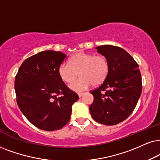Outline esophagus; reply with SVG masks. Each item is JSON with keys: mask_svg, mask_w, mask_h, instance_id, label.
<instances>
[{"mask_svg": "<svg viewBox=\"0 0 160 160\" xmlns=\"http://www.w3.org/2000/svg\"><path fill=\"white\" fill-rule=\"evenodd\" d=\"M83 94H84V93H78V97L79 98H81Z\"/></svg>", "mask_w": 160, "mask_h": 160, "instance_id": "esophagus-1", "label": "esophagus"}]
</instances>
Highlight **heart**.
<instances>
[{"label":"heart","mask_w":160,"mask_h":160,"mask_svg":"<svg viewBox=\"0 0 160 160\" xmlns=\"http://www.w3.org/2000/svg\"><path fill=\"white\" fill-rule=\"evenodd\" d=\"M78 72L80 78L68 86L70 89L77 92L86 90L92 84H102L109 72L108 60L103 55L78 52L70 58L69 63L63 62L58 68L60 78L65 82L74 80Z\"/></svg>","instance_id":"b5f03b06"}]
</instances>
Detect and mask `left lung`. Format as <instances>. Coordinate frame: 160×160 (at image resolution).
I'll use <instances>...</instances> for the list:
<instances>
[{
	"mask_svg": "<svg viewBox=\"0 0 160 160\" xmlns=\"http://www.w3.org/2000/svg\"><path fill=\"white\" fill-rule=\"evenodd\" d=\"M109 62V72L102 84L90 92L94 101L89 106L92 118L106 125H116L133 112L142 92V78L134 58L122 48L97 46Z\"/></svg>",
	"mask_w": 160,
	"mask_h": 160,
	"instance_id": "obj_1",
	"label": "left lung"
}]
</instances>
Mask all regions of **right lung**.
I'll use <instances>...</instances> for the list:
<instances>
[{
  "label": "right lung",
  "instance_id": "add662e5",
  "mask_svg": "<svg viewBox=\"0 0 160 160\" xmlns=\"http://www.w3.org/2000/svg\"><path fill=\"white\" fill-rule=\"evenodd\" d=\"M66 58L61 52H40L24 60L15 77L18 107L27 120L41 130H58L67 124L72 105L79 99L58 74Z\"/></svg>",
  "mask_w": 160,
  "mask_h": 160
}]
</instances>
